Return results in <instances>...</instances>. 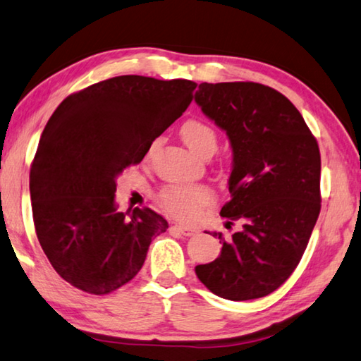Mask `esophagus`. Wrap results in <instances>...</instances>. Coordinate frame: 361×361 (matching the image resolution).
Instances as JSON below:
<instances>
[{
	"label": "esophagus",
	"mask_w": 361,
	"mask_h": 361,
	"mask_svg": "<svg viewBox=\"0 0 361 361\" xmlns=\"http://www.w3.org/2000/svg\"><path fill=\"white\" fill-rule=\"evenodd\" d=\"M174 230L180 233L182 236H193L197 230L192 228V226H185V225H174Z\"/></svg>",
	"instance_id": "1"
}]
</instances>
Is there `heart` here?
Listing matches in <instances>:
<instances>
[{
	"instance_id": "obj_1",
	"label": "heart",
	"mask_w": 361,
	"mask_h": 361,
	"mask_svg": "<svg viewBox=\"0 0 361 361\" xmlns=\"http://www.w3.org/2000/svg\"><path fill=\"white\" fill-rule=\"evenodd\" d=\"M180 137L195 155L204 157L217 149V133L209 123L201 118H190L180 126ZM161 207L171 216L182 220H190L197 216L201 207L214 203V195L204 185L173 184L164 187L158 195Z\"/></svg>"
}]
</instances>
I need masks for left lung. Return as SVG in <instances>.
Segmentation results:
<instances>
[{
  "label": "left lung",
  "instance_id": "obj_1",
  "mask_svg": "<svg viewBox=\"0 0 361 361\" xmlns=\"http://www.w3.org/2000/svg\"><path fill=\"white\" fill-rule=\"evenodd\" d=\"M195 101L231 142V200L220 216L243 224L230 241L214 233L222 252L195 273L220 298H262L292 276L319 219V144L292 101L268 85L203 82Z\"/></svg>",
  "mask_w": 361,
  "mask_h": 361
}]
</instances>
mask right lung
<instances>
[{
    "instance_id": "add662e5",
    "label": "right lung",
    "mask_w": 361,
    "mask_h": 361,
    "mask_svg": "<svg viewBox=\"0 0 361 361\" xmlns=\"http://www.w3.org/2000/svg\"><path fill=\"white\" fill-rule=\"evenodd\" d=\"M197 84L118 75L69 94L44 128L30 171L37 239L50 264L82 292L107 295L142 268L160 214L117 211L116 179L193 99Z\"/></svg>"
}]
</instances>
